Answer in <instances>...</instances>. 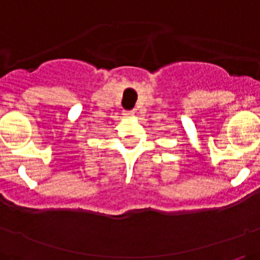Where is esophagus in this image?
Masks as SVG:
<instances>
[{
    "mask_svg": "<svg viewBox=\"0 0 260 260\" xmlns=\"http://www.w3.org/2000/svg\"><path fill=\"white\" fill-rule=\"evenodd\" d=\"M123 115H124V116H125V117H131V116H134L135 112H134V111H124Z\"/></svg>",
    "mask_w": 260,
    "mask_h": 260,
    "instance_id": "esophagus-1",
    "label": "esophagus"
}]
</instances>
